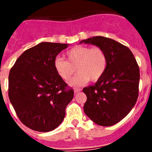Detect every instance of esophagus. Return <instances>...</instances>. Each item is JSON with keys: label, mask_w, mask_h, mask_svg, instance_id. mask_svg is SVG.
Instances as JSON below:
<instances>
[{"label": "esophagus", "mask_w": 152, "mask_h": 152, "mask_svg": "<svg viewBox=\"0 0 152 152\" xmlns=\"http://www.w3.org/2000/svg\"><path fill=\"white\" fill-rule=\"evenodd\" d=\"M80 91H81V89H80V88H75V89H74V91H75V94H76V93L80 92Z\"/></svg>", "instance_id": "esophagus-1"}]
</instances>
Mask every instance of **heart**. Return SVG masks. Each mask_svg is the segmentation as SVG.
<instances>
[{
  "label": "heart",
  "instance_id": "heart-1",
  "mask_svg": "<svg viewBox=\"0 0 152 152\" xmlns=\"http://www.w3.org/2000/svg\"><path fill=\"white\" fill-rule=\"evenodd\" d=\"M65 58L66 61L56 58L53 66L56 74L66 81L72 78L76 71L78 72L70 81L73 87L83 85L90 80L96 81L105 73L107 67V54L98 46H75L66 52Z\"/></svg>",
  "mask_w": 152,
  "mask_h": 152
}]
</instances>
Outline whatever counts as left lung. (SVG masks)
I'll use <instances>...</instances> for the list:
<instances>
[{"instance_id": "8db88e82", "label": "left lung", "mask_w": 152, "mask_h": 152, "mask_svg": "<svg viewBox=\"0 0 152 152\" xmlns=\"http://www.w3.org/2000/svg\"><path fill=\"white\" fill-rule=\"evenodd\" d=\"M100 47L107 56L105 73L94 86L83 89L85 114L96 124L111 126L133 108L139 96V65L128 47L112 39L95 36L80 43Z\"/></svg>"}]
</instances>
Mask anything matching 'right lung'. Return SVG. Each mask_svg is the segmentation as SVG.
I'll use <instances>...</instances> for the list:
<instances>
[{"label": "right lung", "mask_w": 152, "mask_h": 152, "mask_svg": "<svg viewBox=\"0 0 152 152\" xmlns=\"http://www.w3.org/2000/svg\"><path fill=\"white\" fill-rule=\"evenodd\" d=\"M68 44L41 42L17 58L9 74L8 96L17 116L35 131H52L61 123L74 91L56 74L53 62Z\"/></svg>", "instance_id": "obj_1"}]
</instances>
